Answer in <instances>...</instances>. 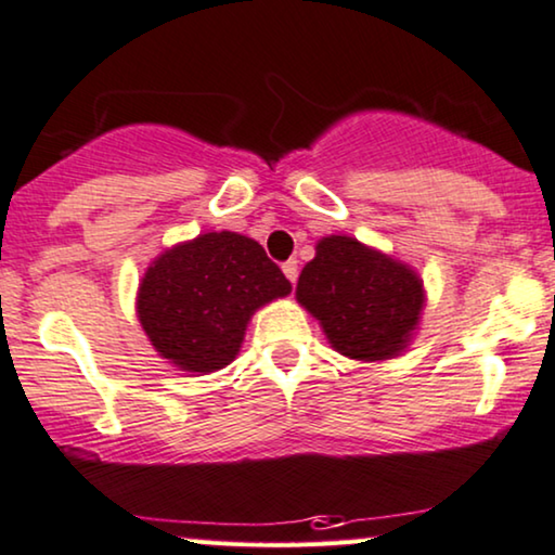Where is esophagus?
Here are the masks:
<instances>
[{
  "mask_svg": "<svg viewBox=\"0 0 555 555\" xmlns=\"http://www.w3.org/2000/svg\"><path fill=\"white\" fill-rule=\"evenodd\" d=\"M282 271L286 273V279H289L292 284H297V276H299V266H297V261H294V258H289V261H284Z\"/></svg>",
  "mask_w": 555,
  "mask_h": 555,
  "instance_id": "esophagus-1",
  "label": "esophagus"
}]
</instances>
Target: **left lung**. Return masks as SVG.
I'll list each match as a JSON object with an SVG mask.
<instances>
[{"label": "left lung", "instance_id": "1", "mask_svg": "<svg viewBox=\"0 0 555 555\" xmlns=\"http://www.w3.org/2000/svg\"><path fill=\"white\" fill-rule=\"evenodd\" d=\"M297 301L339 354L378 363L409 347L426 294L411 266L350 235H327L299 273Z\"/></svg>", "mask_w": 555, "mask_h": 555}]
</instances>
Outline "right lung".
<instances>
[{
  "label": "right lung",
  "mask_w": 555,
  "mask_h": 555,
  "mask_svg": "<svg viewBox=\"0 0 555 555\" xmlns=\"http://www.w3.org/2000/svg\"><path fill=\"white\" fill-rule=\"evenodd\" d=\"M289 292V279L254 238L203 233L154 258L137 314L159 358L205 375L233 363L256 309Z\"/></svg>",
  "instance_id": "add662e5"
}]
</instances>
